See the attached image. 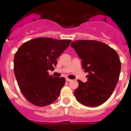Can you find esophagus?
Returning a JSON list of instances; mask_svg holds the SVG:
<instances>
[{
    "label": "esophagus",
    "instance_id": "esophagus-1",
    "mask_svg": "<svg viewBox=\"0 0 131 131\" xmlns=\"http://www.w3.org/2000/svg\"><path fill=\"white\" fill-rule=\"evenodd\" d=\"M66 81H67V82H70V81H71V80L69 79V78H66Z\"/></svg>",
    "mask_w": 131,
    "mask_h": 131
}]
</instances>
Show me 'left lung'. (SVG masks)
<instances>
[{"mask_svg": "<svg viewBox=\"0 0 131 131\" xmlns=\"http://www.w3.org/2000/svg\"><path fill=\"white\" fill-rule=\"evenodd\" d=\"M71 47L82 60L83 69L88 72V80H78L79 86L74 92L79 103L97 107L110 98L120 75V59L117 52L102 42L94 40L73 41Z\"/></svg>", "mask_w": 131, "mask_h": 131, "instance_id": "obj_1", "label": "left lung"}]
</instances>
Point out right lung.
<instances>
[{
  "instance_id": "obj_1",
  "label": "right lung",
  "mask_w": 131,
  "mask_h": 131,
  "mask_svg": "<svg viewBox=\"0 0 131 131\" xmlns=\"http://www.w3.org/2000/svg\"><path fill=\"white\" fill-rule=\"evenodd\" d=\"M70 42L39 37L19 47L14 59V71L20 91L28 102L43 107L58 98L65 78L49 75L47 71L57 65V59Z\"/></svg>"
}]
</instances>
